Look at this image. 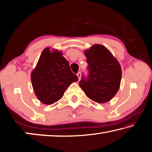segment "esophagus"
Segmentation results:
<instances>
[{"mask_svg":"<svg viewBox=\"0 0 152 152\" xmlns=\"http://www.w3.org/2000/svg\"><path fill=\"white\" fill-rule=\"evenodd\" d=\"M77 77H78V79H79V81L81 79V73L80 72H79V73L77 74Z\"/></svg>","mask_w":152,"mask_h":152,"instance_id":"34e87169","label":"esophagus"}]
</instances>
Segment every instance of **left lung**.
Wrapping results in <instances>:
<instances>
[{
  "label": "left lung",
  "mask_w": 152,
  "mask_h": 152,
  "mask_svg": "<svg viewBox=\"0 0 152 152\" xmlns=\"http://www.w3.org/2000/svg\"><path fill=\"white\" fill-rule=\"evenodd\" d=\"M88 78L82 77L79 86L89 99L99 104L113 98L121 85L122 70L116 58L105 46L94 44L84 51Z\"/></svg>",
  "instance_id": "left-lung-1"
}]
</instances>
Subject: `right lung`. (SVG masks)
I'll return each mask as SVG.
<instances>
[{
    "label": "right lung",
    "mask_w": 152,
    "mask_h": 152,
    "mask_svg": "<svg viewBox=\"0 0 152 152\" xmlns=\"http://www.w3.org/2000/svg\"><path fill=\"white\" fill-rule=\"evenodd\" d=\"M34 93L42 103L50 105L59 100L78 77L71 71L61 51L46 47L31 73Z\"/></svg>",
    "instance_id": "1"
}]
</instances>
